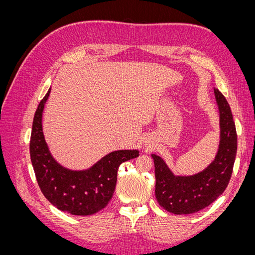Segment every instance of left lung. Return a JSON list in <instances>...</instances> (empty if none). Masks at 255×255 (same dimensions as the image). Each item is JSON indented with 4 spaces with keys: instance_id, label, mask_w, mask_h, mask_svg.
I'll return each instance as SVG.
<instances>
[{
    "instance_id": "left-lung-1",
    "label": "left lung",
    "mask_w": 255,
    "mask_h": 255,
    "mask_svg": "<svg viewBox=\"0 0 255 255\" xmlns=\"http://www.w3.org/2000/svg\"><path fill=\"white\" fill-rule=\"evenodd\" d=\"M219 115V143L214 159L194 174H175L165 159L152 153L155 167V197L169 213L188 215L203 210L227 188L233 171L237 151V135L230 105L214 88Z\"/></svg>"
}]
</instances>
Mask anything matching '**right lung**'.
Returning a JSON list of instances; mask_svg holds the SVG:
<instances>
[{
    "label": "right lung",
    "mask_w": 255,
    "mask_h": 255,
    "mask_svg": "<svg viewBox=\"0 0 255 255\" xmlns=\"http://www.w3.org/2000/svg\"><path fill=\"white\" fill-rule=\"evenodd\" d=\"M51 89L41 100L34 116L30 135V160L44 197L58 210L75 216L94 215L112 199L119 166L139 156V151L117 150L86 169H69L54 158L45 141L42 116Z\"/></svg>",
    "instance_id": "add662e5"
}]
</instances>
